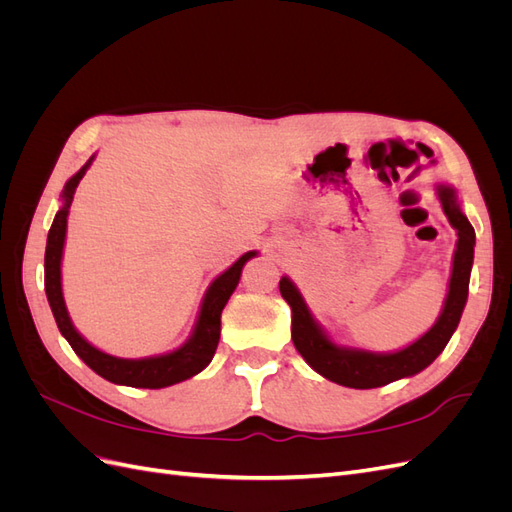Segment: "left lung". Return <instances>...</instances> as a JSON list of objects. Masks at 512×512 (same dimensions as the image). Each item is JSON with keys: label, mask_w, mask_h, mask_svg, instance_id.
Wrapping results in <instances>:
<instances>
[{"label": "left lung", "mask_w": 512, "mask_h": 512, "mask_svg": "<svg viewBox=\"0 0 512 512\" xmlns=\"http://www.w3.org/2000/svg\"><path fill=\"white\" fill-rule=\"evenodd\" d=\"M438 198L446 213L448 222L457 230V250L453 258L451 284L444 301V309L436 324L414 344L404 350L391 354H378L359 348H344L333 344L324 335L316 320L309 314V309L288 277L280 280V292L292 309V342L294 348L307 361V365L316 369L320 376L350 389H376L399 378H410L418 371L438 359V354L446 348L448 339L455 333L461 320V312L468 301L470 271L474 262V228L466 215L459 209L457 194L448 185H438Z\"/></svg>", "instance_id": "obj_1"}]
</instances>
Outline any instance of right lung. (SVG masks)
Returning a JSON list of instances; mask_svg holds the SVG:
<instances>
[{"instance_id": "add662e5", "label": "right lung", "mask_w": 512, "mask_h": 512, "mask_svg": "<svg viewBox=\"0 0 512 512\" xmlns=\"http://www.w3.org/2000/svg\"><path fill=\"white\" fill-rule=\"evenodd\" d=\"M91 160L66 183L64 207L57 211L53 226L49 230V239H46L44 290H46V299H49V305L53 309L57 327L61 335L68 339L72 350L79 354L98 376H102L108 382L136 386V389H164V386L188 380L211 363L215 348H218V342H220L222 309L241 280L243 265L252 256H256V252L243 254L228 271L215 277L203 299V307H200L198 322L192 337L175 352H168L162 356H149V359H117V356H111L94 348L87 339L79 335V331L74 329L64 303V294H61V254H64L68 211L72 205L74 192L79 188V183L85 175V170L89 168Z\"/></svg>"}]
</instances>
